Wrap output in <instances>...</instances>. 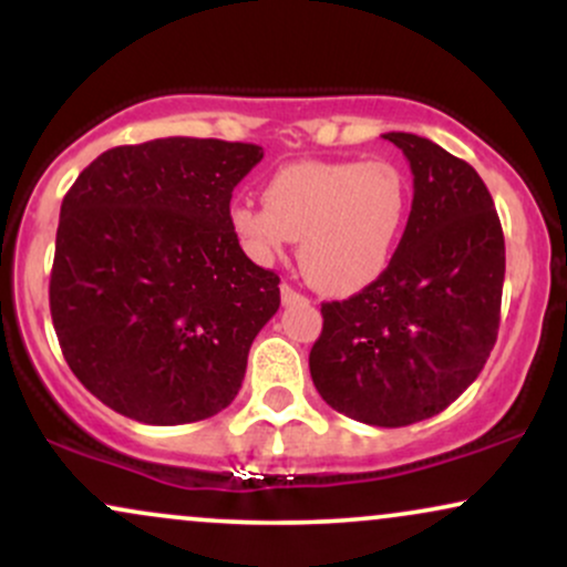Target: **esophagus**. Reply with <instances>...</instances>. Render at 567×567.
<instances>
[{"label": "esophagus", "mask_w": 567, "mask_h": 567, "mask_svg": "<svg viewBox=\"0 0 567 567\" xmlns=\"http://www.w3.org/2000/svg\"><path fill=\"white\" fill-rule=\"evenodd\" d=\"M279 292H282V303H296V301H306V296H301L296 288H290V285H282L279 288Z\"/></svg>", "instance_id": "esophagus-1"}]
</instances>
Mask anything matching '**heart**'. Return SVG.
I'll use <instances>...</instances> for the list:
<instances>
[{"instance_id": "b5f03b06", "label": "heart", "mask_w": 567, "mask_h": 567, "mask_svg": "<svg viewBox=\"0 0 567 567\" xmlns=\"http://www.w3.org/2000/svg\"><path fill=\"white\" fill-rule=\"evenodd\" d=\"M264 202L229 207V226L247 256L271 264L290 239H301L306 277L330 296H351L392 264L405 234L410 184L386 159H301L271 175Z\"/></svg>"}]
</instances>
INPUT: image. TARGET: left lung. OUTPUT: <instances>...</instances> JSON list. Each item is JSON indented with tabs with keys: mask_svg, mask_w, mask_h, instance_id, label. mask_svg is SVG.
I'll return each instance as SVG.
<instances>
[{
	"mask_svg": "<svg viewBox=\"0 0 567 567\" xmlns=\"http://www.w3.org/2000/svg\"><path fill=\"white\" fill-rule=\"evenodd\" d=\"M413 173L405 234L386 271L322 303L311 381L370 426L432 419L477 379L498 336L504 231L477 171L413 133H386Z\"/></svg>",
	"mask_w": 567,
	"mask_h": 567,
	"instance_id": "8db88e82",
	"label": "left lung"
}]
</instances>
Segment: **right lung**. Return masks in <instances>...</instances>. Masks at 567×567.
Instances as JSON below:
<instances>
[{
    "label": "right lung",
    "mask_w": 567,
    "mask_h": 567,
    "mask_svg": "<svg viewBox=\"0 0 567 567\" xmlns=\"http://www.w3.org/2000/svg\"><path fill=\"white\" fill-rule=\"evenodd\" d=\"M261 159L256 143L157 138L109 148L69 188L50 315L71 373L103 405L175 426L237 396L279 309V277L229 226L234 186Z\"/></svg>",
    "instance_id": "add662e5"
}]
</instances>
